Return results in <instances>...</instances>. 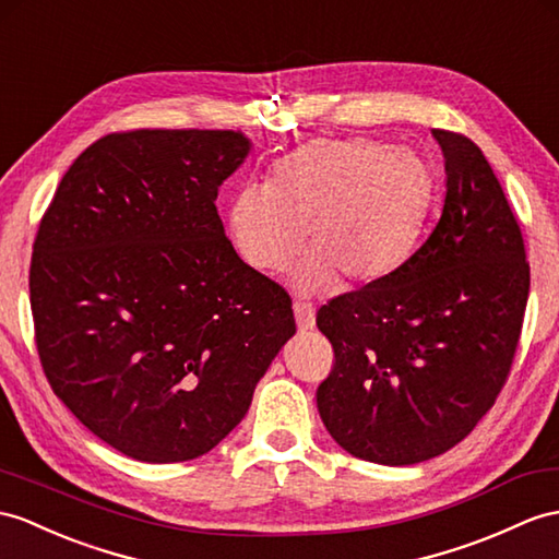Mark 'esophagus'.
<instances>
[{"mask_svg":"<svg viewBox=\"0 0 559 559\" xmlns=\"http://www.w3.org/2000/svg\"><path fill=\"white\" fill-rule=\"evenodd\" d=\"M294 316H296L298 330H301V332L312 330V326H316V308H312L310 304L296 301V304H294Z\"/></svg>","mask_w":559,"mask_h":559,"instance_id":"obj_1","label":"esophagus"}]
</instances>
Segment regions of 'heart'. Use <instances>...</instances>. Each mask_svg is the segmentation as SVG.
Returning <instances> with one entry per match:
<instances>
[{"mask_svg":"<svg viewBox=\"0 0 559 559\" xmlns=\"http://www.w3.org/2000/svg\"><path fill=\"white\" fill-rule=\"evenodd\" d=\"M433 203L429 163L413 148L365 138L316 140L284 156L267 185H247L229 201L235 251L263 275L310 253L301 284H370L413 255Z\"/></svg>","mask_w":559,"mask_h":559,"instance_id":"b5f03b06","label":"heart"}]
</instances>
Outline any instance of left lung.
<instances>
[{"label": "left lung", "mask_w": 559, "mask_h": 559, "mask_svg": "<svg viewBox=\"0 0 559 559\" xmlns=\"http://www.w3.org/2000/svg\"><path fill=\"white\" fill-rule=\"evenodd\" d=\"M433 140L445 201L429 239L389 277L318 310L334 348L320 417L344 451L377 465L451 451L491 411L528 298L522 229L493 168L465 134Z\"/></svg>", "instance_id": "left-lung-1"}]
</instances>
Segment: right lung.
Segmentation results:
<instances>
[{
    "instance_id": "obj_1",
    "label": "right lung",
    "mask_w": 559,
    "mask_h": 559,
    "mask_svg": "<svg viewBox=\"0 0 559 559\" xmlns=\"http://www.w3.org/2000/svg\"><path fill=\"white\" fill-rule=\"evenodd\" d=\"M249 148L239 130L106 134L39 223V362L68 411L122 455L209 453L296 334L289 294L241 261L215 209Z\"/></svg>"
}]
</instances>
